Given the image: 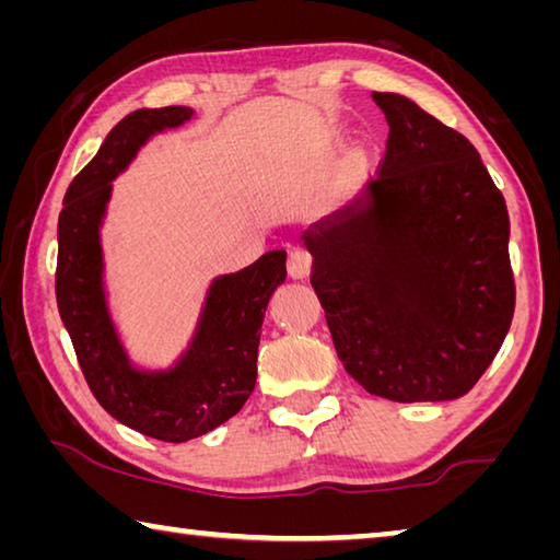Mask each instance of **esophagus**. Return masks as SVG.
<instances>
[{
	"mask_svg": "<svg viewBox=\"0 0 560 560\" xmlns=\"http://www.w3.org/2000/svg\"><path fill=\"white\" fill-rule=\"evenodd\" d=\"M287 269H289L291 279H306L311 273V254L303 252V249H293L289 254Z\"/></svg>",
	"mask_w": 560,
	"mask_h": 560,
	"instance_id": "34e87169",
	"label": "esophagus"
}]
</instances>
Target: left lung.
Wrapping results in <instances>:
<instances>
[{
  "mask_svg": "<svg viewBox=\"0 0 560 560\" xmlns=\"http://www.w3.org/2000/svg\"><path fill=\"white\" fill-rule=\"evenodd\" d=\"M381 173L301 234L340 363L371 395L442 402L469 393L514 318L509 212L462 132L400 93Z\"/></svg>",
  "mask_w": 560,
  "mask_h": 560,
  "instance_id": "left-lung-1",
  "label": "left lung"
}]
</instances>
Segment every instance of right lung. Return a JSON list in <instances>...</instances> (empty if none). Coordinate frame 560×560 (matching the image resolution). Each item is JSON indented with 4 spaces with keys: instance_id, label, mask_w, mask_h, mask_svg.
Wrapping results in <instances>:
<instances>
[{
    "instance_id": "right-lung-1",
    "label": "right lung",
    "mask_w": 560,
    "mask_h": 560,
    "mask_svg": "<svg viewBox=\"0 0 560 560\" xmlns=\"http://www.w3.org/2000/svg\"><path fill=\"white\" fill-rule=\"evenodd\" d=\"M187 106L140 108L103 140L73 177L59 214L56 301L91 393L126 428L163 442L212 432L242 410L257 385V350L271 293L287 279V252L212 279L187 348L170 368H140L122 346L108 308L101 226L113 179L150 138L192 120Z\"/></svg>"
}]
</instances>
